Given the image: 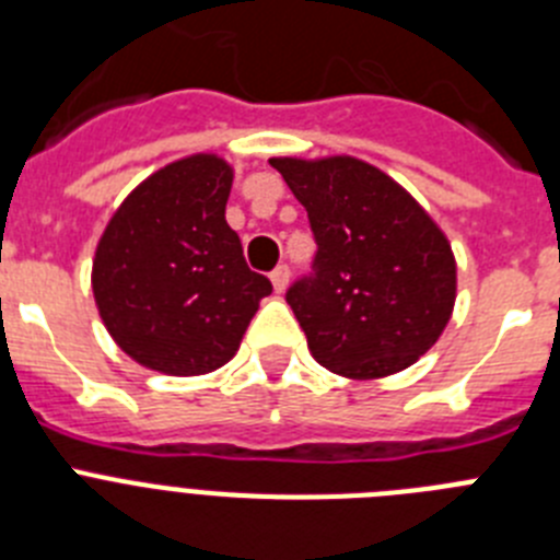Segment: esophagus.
I'll use <instances>...</instances> for the list:
<instances>
[{
    "instance_id": "esophagus-1",
    "label": "esophagus",
    "mask_w": 560,
    "mask_h": 560,
    "mask_svg": "<svg viewBox=\"0 0 560 560\" xmlns=\"http://www.w3.org/2000/svg\"><path fill=\"white\" fill-rule=\"evenodd\" d=\"M271 285H275L277 294H283L285 285H289V266L280 264L275 271H271Z\"/></svg>"
}]
</instances>
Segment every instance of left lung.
I'll use <instances>...</instances> for the list:
<instances>
[{"mask_svg":"<svg viewBox=\"0 0 560 560\" xmlns=\"http://www.w3.org/2000/svg\"><path fill=\"white\" fill-rule=\"evenodd\" d=\"M308 210L314 271L289 291L308 350L345 378L400 373L452 319L448 237L395 179L353 156L269 160Z\"/></svg>","mask_w":560,"mask_h":560,"instance_id":"8db88e82","label":"left lung"}]
</instances>
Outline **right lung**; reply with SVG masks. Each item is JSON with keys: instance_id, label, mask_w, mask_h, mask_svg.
I'll use <instances>...</instances> for the list:
<instances>
[{"instance_id": "right-lung-1", "label": "right lung", "mask_w": 560, "mask_h": 560, "mask_svg": "<svg viewBox=\"0 0 560 560\" xmlns=\"http://www.w3.org/2000/svg\"><path fill=\"white\" fill-rule=\"evenodd\" d=\"M232 167L192 153L151 173L117 207L92 264V291L112 339L137 364L205 375L241 348L269 277L246 266L226 224Z\"/></svg>"}]
</instances>
